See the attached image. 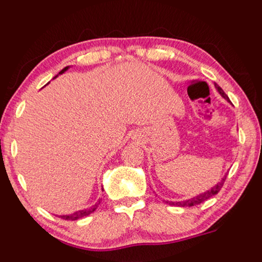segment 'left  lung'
<instances>
[{"mask_svg": "<svg viewBox=\"0 0 262 262\" xmlns=\"http://www.w3.org/2000/svg\"><path fill=\"white\" fill-rule=\"evenodd\" d=\"M214 87H216V89L218 91V93H220L221 95H222V98H224V99H226L227 101H228V103H230V101H229V98L227 97V94H226V93H224L223 89L221 88L220 85H217L216 83H214ZM224 180H226V177L223 178V179H222V181H221V183L216 184V185H214L213 187H211L210 190H207V191H205V192L200 193V195L195 196V198H192V199L185 200V201H178V202H173V201H165V202H167V204H169V205H171V206H178V207H191V206L200 205V204H202V202H204V201H206V200L210 199L211 196L216 195V193L220 192L221 187L223 186Z\"/></svg>", "mask_w": 262, "mask_h": 262, "instance_id": "obj_1", "label": "left lung"}]
</instances>
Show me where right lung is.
<instances>
[{"label": "right lung", "instance_id": "1", "mask_svg": "<svg viewBox=\"0 0 262 262\" xmlns=\"http://www.w3.org/2000/svg\"><path fill=\"white\" fill-rule=\"evenodd\" d=\"M70 69V66H67V67H64V69H62L60 71V72H58V75H62V73H64L66 72L67 70ZM57 75V76H58ZM57 76H55L54 78H56ZM99 204H100V200L99 201L97 202V204L95 205H93L92 206V207H89V208H85V210H81V211H77V212H75V213H72V214H63V216H58V217H61L62 218V220H71V221H77V220H79V218H83V217H87V216H89V214L91 213H93V212L97 210V207L98 206H99Z\"/></svg>", "mask_w": 262, "mask_h": 262}]
</instances>
